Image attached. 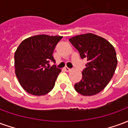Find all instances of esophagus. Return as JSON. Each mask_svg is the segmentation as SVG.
Segmentation results:
<instances>
[{
  "label": "esophagus",
  "mask_w": 128,
  "mask_h": 128,
  "mask_svg": "<svg viewBox=\"0 0 128 128\" xmlns=\"http://www.w3.org/2000/svg\"><path fill=\"white\" fill-rule=\"evenodd\" d=\"M64 70H66V71H67V72H69V71H70V68H68V67H65L64 68Z\"/></svg>",
  "instance_id": "1"
}]
</instances>
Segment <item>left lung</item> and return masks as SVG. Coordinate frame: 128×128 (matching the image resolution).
<instances>
[{
    "mask_svg": "<svg viewBox=\"0 0 128 128\" xmlns=\"http://www.w3.org/2000/svg\"><path fill=\"white\" fill-rule=\"evenodd\" d=\"M82 59H87L82 80L75 84V89L84 96H92L103 90L115 72L117 58L114 48L108 40L88 33L69 39Z\"/></svg>",
    "mask_w": 128,
    "mask_h": 128,
    "instance_id": "left-lung-1",
    "label": "left lung"
}]
</instances>
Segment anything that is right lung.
<instances>
[{
	"mask_svg": "<svg viewBox=\"0 0 128 128\" xmlns=\"http://www.w3.org/2000/svg\"><path fill=\"white\" fill-rule=\"evenodd\" d=\"M62 36L37 35L24 40L14 55L16 75L22 88L36 96L47 94L53 88L61 69L46 66L55 62L53 53Z\"/></svg>",
	"mask_w": 128,
	"mask_h": 128,
	"instance_id": "right-lung-1",
	"label": "right lung"
}]
</instances>
